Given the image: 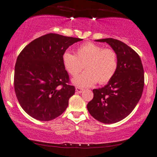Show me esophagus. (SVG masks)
Returning <instances> with one entry per match:
<instances>
[{
	"label": "esophagus",
	"mask_w": 157,
	"mask_h": 157,
	"mask_svg": "<svg viewBox=\"0 0 157 157\" xmlns=\"http://www.w3.org/2000/svg\"><path fill=\"white\" fill-rule=\"evenodd\" d=\"M75 90H76V93H81L83 91V89L79 88V87H76V88H75Z\"/></svg>",
	"instance_id": "obj_1"
}]
</instances>
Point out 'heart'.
I'll return each mask as SVG.
<instances>
[{
  "mask_svg": "<svg viewBox=\"0 0 157 157\" xmlns=\"http://www.w3.org/2000/svg\"><path fill=\"white\" fill-rule=\"evenodd\" d=\"M65 70L72 76L81 72L83 65L85 72L75 77L72 82L76 86L87 88L108 82L117 69V56L114 50L104 48L96 43L88 42L80 45L76 53L65 51L62 55Z\"/></svg>",
  "mask_w": 157,
  "mask_h": 157,
  "instance_id": "obj_1",
  "label": "heart"
}]
</instances>
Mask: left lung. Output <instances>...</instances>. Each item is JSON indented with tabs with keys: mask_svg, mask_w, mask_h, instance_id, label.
<instances>
[{
	"mask_svg": "<svg viewBox=\"0 0 157 157\" xmlns=\"http://www.w3.org/2000/svg\"><path fill=\"white\" fill-rule=\"evenodd\" d=\"M106 43L117 56V69L108 83L94 89L93 98L87 105L93 118L105 124L120 122L138 104L144 86V71L140 56L122 41L113 38L96 40Z\"/></svg>",
	"mask_w": 157,
	"mask_h": 157,
	"instance_id": "obj_1",
	"label": "left lung"
}]
</instances>
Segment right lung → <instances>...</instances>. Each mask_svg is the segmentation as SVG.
Segmentation results:
<instances>
[{
  "mask_svg": "<svg viewBox=\"0 0 157 157\" xmlns=\"http://www.w3.org/2000/svg\"><path fill=\"white\" fill-rule=\"evenodd\" d=\"M81 40L49 33L32 41L19 53L15 64V93L21 108L32 117L50 121L66 110L75 88L68 84L62 55Z\"/></svg>",
  "mask_w": 157,
  "mask_h": 157,
  "instance_id": "right-lung-1",
  "label": "right lung"
}]
</instances>
